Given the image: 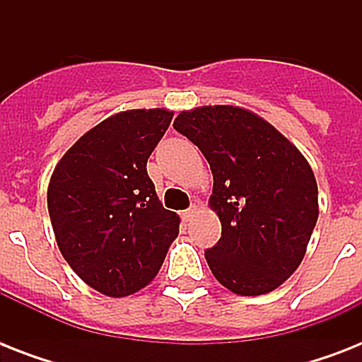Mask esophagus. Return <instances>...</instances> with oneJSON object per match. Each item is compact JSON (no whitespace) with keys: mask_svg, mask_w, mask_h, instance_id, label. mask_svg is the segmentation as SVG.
Instances as JSON below:
<instances>
[{"mask_svg":"<svg viewBox=\"0 0 362 362\" xmlns=\"http://www.w3.org/2000/svg\"><path fill=\"white\" fill-rule=\"evenodd\" d=\"M193 212H195V206H189V209H187V210H184V212H182V220H184V221L189 220Z\"/></svg>","mask_w":362,"mask_h":362,"instance_id":"obj_1","label":"esophagus"}]
</instances>
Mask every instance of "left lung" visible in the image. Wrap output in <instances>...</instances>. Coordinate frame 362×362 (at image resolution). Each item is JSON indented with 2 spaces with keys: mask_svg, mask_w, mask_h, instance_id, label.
Segmentation results:
<instances>
[{
  "mask_svg": "<svg viewBox=\"0 0 362 362\" xmlns=\"http://www.w3.org/2000/svg\"><path fill=\"white\" fill-rule=\"evenodd\" d=\"M175 129L203 152L214 176L210 206L221 238L204 252L212 274L252 297L297 270L317 221V184L303 153L269 122L238 107L184 110Z\"/></svg>",
  "mask_w": 362,
  "mask_h": 362,
  "instance_id": "obj_1",
  "label": "left lung"
}]
</instances>
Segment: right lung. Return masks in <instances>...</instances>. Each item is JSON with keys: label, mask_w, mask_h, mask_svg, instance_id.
Segmentation results:
<instances>
[{"label": "right lung", "mask_w": 362, "mask_h": 362, "mask_svg": "<svg viewBox=\"0 0 362 362\" xmlns=\"http://www.w3.org/2000/svg\"><path fill=\"white\" fill-rule=\"evenodd\" d=\"M173 120L165 109L127 110L67 150L48 184L59 252L90 287L127 297L156 278L180 218L165 210L146 161Z\"/></svg>", "instance_id": "obj_1"}]
</instances>
